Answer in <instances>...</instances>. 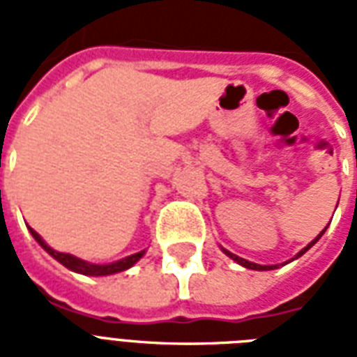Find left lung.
<instances>
[{
    "label": "left lung",
    "instance_id": "obj_1",
    "mask_svg": "<svg viewBox=\"0 0 357 357\" xmlns=\"http://www.w3.org/2000/svg\"><path fill=\"white\" fill-rule=\"evenodd\" d=\"M324 231H326V228L322 229V234H324ZM322 234L319 235V237H317L315 241H311V243L307 244V246H305L304 250H302V252H298V255H296V257H300V255H302V254H305V252H307V250H310L311 246H313V244H315L317 241H319V238L322 237ZM224 252H226V255H229L231 259L237 261L238 265L246 266V268H252V271H272V268H276V265H274V266H272V265H271V266H268V265H257V263H252V261H246V259H243V257H238V255L231 254V252H228V250H224Z\"/></svg>",
    "mask_w": 357,
    "mask_h": 357
}]
</instances>
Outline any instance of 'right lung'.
Wrapping results in <instances>:
<instances>
[{"label": "right lung", "mask_w": 357, "mask_h": 357, "mask_svg": "<svg viewBox=\"0 0 357 357\" xmlns=\"http://www.w3.org/2000/svg\"><path fill=\"white\" fill-rule=\"evenodd\" d=\"M31 235L35 237V241L38 244H40L42 248L46 250L47 254L53 255L55 259L61 263V265H64L66 268H70V271L74 272H79V274H85V276H107V274H114V272H122V271H128L129 266H133L137 261L144 255V250L142 252H139V254H133L129 255V257H123V259L116 261V263H111V265H92V263H86V261L83 259H77V257H74V255L70 254H63V252H57V250L50 248L44 241H42V237L38 234H36L35 229L29 228Z\"/></svg>", "instance_id": "right-lung-1"}]
</instances>
